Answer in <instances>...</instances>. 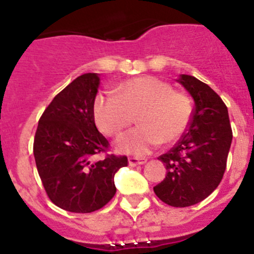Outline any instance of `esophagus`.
<instances>
[{
    "mask_svg": "<svg viewBox=\"0 0 254 254\" xmlns=\"http://www.w3.org/2000/svg\"><path fill=\"white\" fill-rule=\"evenodd\" d=\"M146 161H147V159L134 158V156H132V158L128 159V164L131 165V167H134V165H142V164H145Z\"/></svg>",
    "mask_w": 254,
    "mask_h": 254,
    "instance_id": "1",
    "label": "esophagus"
}]
</instances>
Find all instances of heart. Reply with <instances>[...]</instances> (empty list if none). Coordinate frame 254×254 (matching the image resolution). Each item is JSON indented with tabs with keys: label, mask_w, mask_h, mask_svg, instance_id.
Instances as JSON below:
<instances>
[{
	"label": "heart",
	"mask_w": 254,
	"mask_h": 254,
	"mask_svg": "<svg viewBox=\"0 0 254 254\" xmlns=\"http://www.w3.org/2000/svg\"><path fill=\"white\" fill-rule=\"evenodd\" d=\"M137 128L123 134L117 145L128 154H146L163 143H172L185 133L192 117V103L185 93L152 76L126 81L118 95H98L94 117L100 131L109 137L120 136L136 121Z\"/></svg>",
	"instance_id": "heart-1"
}]
</instances>
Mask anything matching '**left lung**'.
I'll return each mask as SVG.
<instances>
[{"label": "left lung", "instance_id": "1", "mask_svg": "<svg viewBox=\"0 0 254 254\" xmlns=\"http://www.w3.org/2000/svg\"><path fill=\"white\" fill-rule=\"evenodd\" d=\"M178 82L192 95L194 109L188 128L167 154L159 156L167 176L155 194L173 207L196 205L210 196L223 179L233 131L228 108L207 84L190 75Z\"/></svg>", "mask_w": 254, "mask_h": 254}]
</instances>
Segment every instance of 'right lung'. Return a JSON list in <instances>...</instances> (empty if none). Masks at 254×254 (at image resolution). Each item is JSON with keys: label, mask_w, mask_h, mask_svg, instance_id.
Listing matches in <instances>:
<instances>
[{"label": "right lung", "mask_w": 254, "mask_h": 254, "mask_svg": "<svg viewBox=\"0 0 254 254\" xmlns=\"http://www.w3.org/2000/svg\"><path fill=\"white\" fill-rule=\"evenodd\" d=\"M100 78L84 73L58 93L40 117L34 137L35 164L43 187L60 208L87 214L116 194L114 174L127 156L107 154L109 142L94 121ZM105 153L102 161L95 155Z\"/></svg>", "instance_id": "right-lung-1"}]
</instances>
